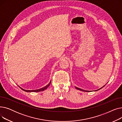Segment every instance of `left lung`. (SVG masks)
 Wrapping results in <instances>:
<instances>
[{
  "label": "left lung",
  "mask_w": 122,
  "mask_h": 122,
  "mask_svg": "<svg viewBox=\"0 0 122 122\" xmlns=\"http://www.w3.org/2000/svg\"><path fill=\"white\" fill-rule=\"evenodd\" d=\"M76 88L77 89H79V90H80V91H82V92H89V91H85V90H84V89H81V88H78V87H76ZM101 88H99V89H101ZM99 89H98V90H99Z\"/></svg>",
  "instance_id": "1"
}]
</instances>
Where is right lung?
Wrapping results in <instances>:
<instances>
[{
  "mask_svg": "<svg viewBox=\"0 0 122 122\" xmlns=\"http://www.w3.org/2000/svg\"><path fill=\"white\" fill-rule=\"evenodd\" d=\"M50 84H51V81L49 83V84L47 85V86H44V87H42V88H41V89H36V90H25V89H23L22 88H21V87H20L22 90H23L24 91H25V92H41V91H44L45 89H46L49 86V85H50Z\"/></svg>",
  "mask_w": 122,
  "mask_h": 122,
  "instance_id": "obj_1",
  "label": "right lung"
}]
</instances>
